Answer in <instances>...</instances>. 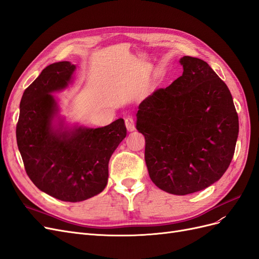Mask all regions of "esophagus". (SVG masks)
Masks as SVG:
<instances>
[{"label": "esophagus", "mask_w": 259, "mask_h": 259, "mask_svg": "<svg viewBox=\"0 0 259 259\" xmlns=\"http://www.w3.org/2000/svg\"><path fill=\"white\" fill-rule=\"evenodd\" d=\"M125 125H126V128L128 132L135 131V121L132 116H127L126 119H125Z\"/></svg>", "instance_id": "esophagus-1"}]
</instances>
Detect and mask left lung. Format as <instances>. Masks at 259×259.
Listing matches in <instances>:
<instances>
[{
  "mask_svg": "<svg viewBox=\"0 0 259 259\" xmlns=\"http://www.w3.org/2000/svg\"><path fill=\"white\" fill-rule=\"evenodd\" d=\"M183 75L138 106L145 160L153 184L176 195L201 191L233 158L239 117L228 86L204 60L184 56Z\"/></svg>",
  "mask_w": 259,
  "mask_h": 259,
  "instance_id": "obj_1",
  "label": "left lung"
}]
</instances>
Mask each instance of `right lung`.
Wrapping results in <instances>:
<instances>
[{
    "label": "right lung",
    "mask_w": 259,
    "mask_h": 259,
    "mask_svg": "<svg viewBox=\"0 0 259 259\" xmlns=\"http://www.w3.org/2000/svg\"><path fill=\"white\" fill-rule=\"evenodd\" d=\"M75 66L55 62L23 92L17 146L29 178L41 191L65 202H81L103 191L109 160L126 136L123 119L104 127L69 125L53 93L68 88Z\"/></svg>",
    "instance_id": "right-lung-1"
}]
</instances>
